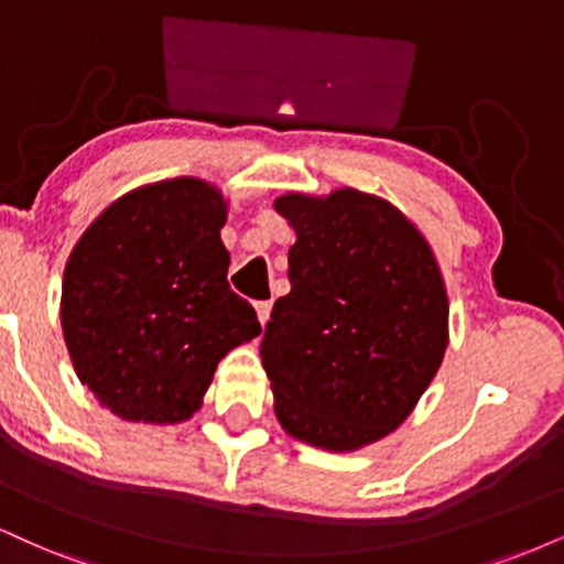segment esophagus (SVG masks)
<instances>
[{
    "label": "esophagus",
    "instance_id": "1",
    "mask_svg": "<svg viewBox=\"0 0 564 564\" xmlns=\"http://www.w3.org/2000/svg\"><path fill=\"white\" fill-rule=\"evenodd\" d=\"M256 314H259V322L261 324H267L269 322V314H271V301L256 303Z\"/></svg>",
    "mask_w": 564,
    "mask_h": 564
}]
</instances>
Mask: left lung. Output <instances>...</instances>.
<instances>
[{
	"mask_svg": "<svg viewBox=\"0 0 564 564\" xmlns=\"http://www.w3.org/2000/svg\"><path fill=\"white\" fill-rule=\"evenodd\" d=\"M295 229L290 290L261 364L290 436L326 452L384 440L419 405L449 343V301L429 240L356 187L274 200Z\"/></svg>",
	"mask_w": 564,
	"mask_h": 564,
	"instance_id": "8db88e82",
	"label": "left lung"
}]
</instances>
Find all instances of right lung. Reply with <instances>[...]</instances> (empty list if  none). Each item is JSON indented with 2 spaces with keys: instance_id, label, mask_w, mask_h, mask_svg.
<instances>
[{
  "instance_id": "add662e5",
  "label": "right lung",
  "mask_w": 564,
  "mask_h": 564,
  "mask_svg": "<svg viewBox=\"0 0 564 564\" xmlns=\"http://www.w3.org/2000/svg\"><path fill=\"white\" fill-rule=\"evenodd\" d=\"M227 208L206 180H159L112 200L75 242L62 335L80 384L117 419H193L219 360L261 335L227 282Z\"/></svg>"
}]
</instances>
